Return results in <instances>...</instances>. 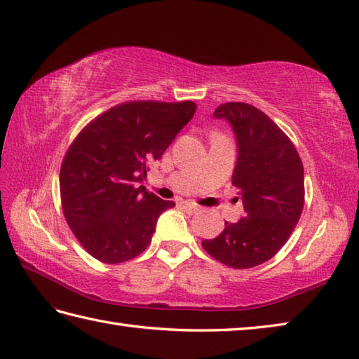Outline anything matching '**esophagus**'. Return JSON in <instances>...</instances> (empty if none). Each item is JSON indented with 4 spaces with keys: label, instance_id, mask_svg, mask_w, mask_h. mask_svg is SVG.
Listing matches in <instances>:
<instances>
[{
    "label": "esophagus",
    "instance_id": "34e87169",
    "mask_svg": "<svg viewBox=\"0 0 359 359\" xmlns=\"http://www.w3.org/2000/svg\"><path fill=\"white\" fill-rule=\"evenodd\" d=\"M180 207L184 208L188 215H194L201 210L198 205H194V203H189V202H180Z\"/></svg>",
    "mask_w": 359,
    "mask_h": 359
}]
</instances>
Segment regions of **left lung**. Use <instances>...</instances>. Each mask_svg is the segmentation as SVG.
Segmentation results:
<instances>
[{"label":"left lung","instance_id":"left-lung-1","mask_svg":"<svg viewBox=\"0 0 359 359\" xmlns=\"http://www.w3.org/2000/svg\"><path fill=\"white\" fill-rule=\"evenodd\" d=\"M213 116L226 119L235 132L231 184L240 189L244 216L226 221L221 233L203 240L202 248L230 268H255L283 248L299 222L305 202L304 165L286 133L254 105L221 104Z\"/></svg>","mask_w":359,"mask_h":359}]
</instances>
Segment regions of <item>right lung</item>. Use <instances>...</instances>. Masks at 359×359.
<instances>
[{
  "label": "right lung",
  "instance_id": "add662e5",
  "mask_svg": "<svg viewBox=\"0 0 359 359\" xmlns=\"http://www.w3.org/2000/svg\"><path fill=\"white\" fill-rule=\"evenodd\" d=\"M196 111L191 101H132L82 129L63 157L60 199L67 224L102 263L128 262L149 245L158 216L172 208L142 184Z\"/></svg>",
  "mask_w": 359,
  "mask_h": 359
}]
</instances>
